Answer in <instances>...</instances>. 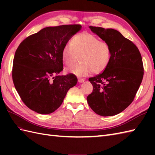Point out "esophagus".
Returning <instances> with one entry per match:
<instances>
[{
    "instance_id": "34e87169",
    "label": "esophagus",
    "mask_w": 155,
    "mask_h": 155,
    "mask_svg": "<svg viewBox=\"0 0 155 155\" xmlns=\"http://www.w3.org/2000/svg\"><path fill=\"white\" fill-rule=\"evenodd\" d=\"M78 81L79 82V83H83V82L84 81V78H78Z\"/></svg>"
}]
</instances>
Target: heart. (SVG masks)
<instances>
[{"label": "heart", "mask_w": 155, "mask_h": 155, "mask_svg": "<svg viewBox=\"0 0 155 155\" xmlns=\"http://www.w3.org/2000/svg\"><path fill=\"white\" fill-rule=\"evenodd\" d=\"M78 55L81 62L70 68V71L78 77H85L92 72L101 73L107 68L111 58V48L95 35L82 32L76 35L62 51V60L68 66L74 63Z\"/></svg>", "instance_id": "heart-1"}]
</instances>
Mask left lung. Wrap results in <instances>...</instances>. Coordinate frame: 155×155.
Returning a JSON list of instances; mask_svg holds the SVG:
<instances>
[{
    "label": "left lung",
    "mask_w": 155,
    "mask_h": 155,
    "mask_svg": "<svg viewBox=\"0 0 155 155\" xmlns=\"http://www.w3.org/2000/svg\"><path fill=\"white\" fill-rule=\"evenodd\" d=\"M89 28L110 45L111 58L102 73L88 78L93 91L87 102L98 115L113 116L127 108L135 97L144 74L142 57L137 46L118 31Z\"/></svg>",
    "instance_id": "1"
}]
</instances>
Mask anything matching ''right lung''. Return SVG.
Returning a JSON list of instances; mask_svg holds the SVG:
<instances>
[{
  "label": "right lung",
  "instance_id": "obj_1",
  "mask_svg": "<svg viewBox=\"0 0 155 155\" xmlns=\"http://www.w3.org/2000/svg\"><path fill=\"white\" fill-rule=\"evenodd\" d=\"M81 25L48 27L28 36L19 45L13 60V83L23 103L39 114L53 113L68 91L77 83L72 73L63 70L62 51Z\"/></svg>",
  "mask_w": 155,
  "mask_h": 155
}]
</instances>
